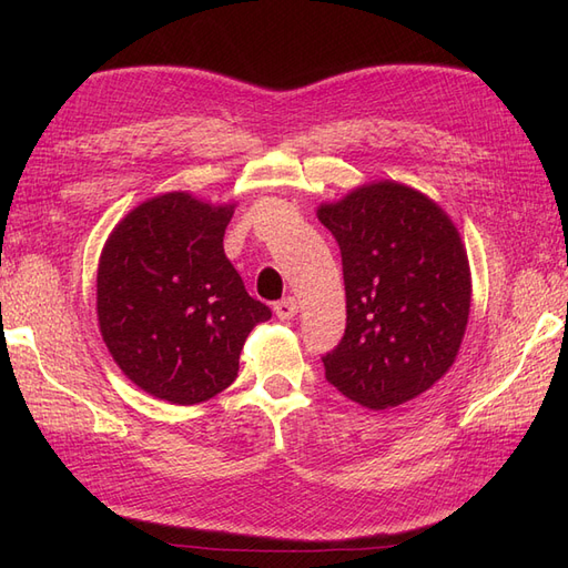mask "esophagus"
Segmentation results:
<instances>
[{
    "instance_id": "esophagus-1",
    "label": "esophagus",
    "mask_w": 568,
    "mask_h": 568,
    "mask_svg": "<svg viewBox=\"0 0 568 568\" xmlns=\"http://www.w3.org/2000/svg\"><path fill=\"white\" fill-rule=\"evenodd\" d=\"M296 313H298V301L294 296H286V298L274 303V315H277L280 320H291V317H296Z\"/></svg>"
}]
</instances>
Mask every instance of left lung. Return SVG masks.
Instances as JSON below:
<instances>
[{
  "mask_svg": "<svg viewBox=\"0 0 568 568\" xmlns=\"http://www.w3.org/2000/svg\"><path fill=\"white\" fill-rule=\"evenodd\" d=\"M341 248L346 332L324 376L369 409L403 405L455 363L471 303L462 239L438 205L398 182L359 186L317 211Z\"/></svg>",
  "mask_w": 568,
  "mask_h": 568,
  "instance_id": "obj_1",
  "label": "left lung"
}]
</instances>
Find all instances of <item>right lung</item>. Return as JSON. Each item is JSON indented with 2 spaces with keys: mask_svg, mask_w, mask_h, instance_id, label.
Masks as SVG:
<instances>
[{
  "mask_svg": "<svg viewBox=\"0 0 568 568\" xmlns=\"http://www.w3.org/2000/svg\"><path fill=\"white\" fill-rule=\"evenodd\" d=\"M232 213L170 192L120 220L101 253V336L128 379L161 400L194 405L225 390L246 336L272 317L222 248Z\"/></svg>",
  "mask_w": 568,
  "mask_h": 568,
  "instance_id": "1",
  "label": "right lung"
}]
</instances>
